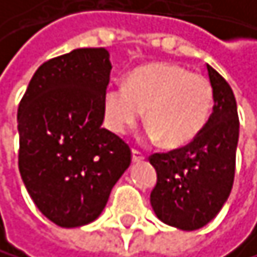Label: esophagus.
Returning <instances> with one entry per match:
<instances>
[{"mask_svg": "<svg viewBox=\"0 0 257 257\" xmlns=\"http://www.w3.org/2000/svg\"><path fill=\"white\" fill-rule=\"evenodd\" d=\"M144 160V155L141 154V152H138V151H133L132 152V162L133 163H140V162H143Z\"/></svg>", "mask_w": 257, "mask_h": 257, "instance_id": "34e87169", "label": "esophagus"}]
</instances>
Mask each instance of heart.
Wrapping results in <instances>:
<instances>
[{
	"label": "heart",
	"mask_w": 257,
	"mask_h": 257,
	"mask_svg": "<svg viewBox=\"0 0 257 257\" xmlns=\"http://www.w3.org/2000/svg\"><path fill=\"white\" fill-rule=\"evenodd\" d=\"M213 106L210 81L176 64L157 62L137 69L125 84H111L103 97L108 128L116 135L135 127L144 116L146 135L166 148H184L206 127Z\"/></svg>",
	"instance_id": "obj_1"
}]
</instances>
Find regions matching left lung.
<instances>
[{
    "instance_id": "1",
    "label": "left lung",
    "mask_w": 257,
    "mask_h": 257,
    "mask_svg": "<svg viewBox=\"0 0 257 257\" xmlns=\"http://www.w3.org/2000/svg\"><path fill=\"white\" fill-rule=\"evenodd\" d=\"M213 109L206 127L185 148L154 154L157 185L151 206L157 218L182 231L210 223L228 201L234 184L238 143L237 103L231 86L207 66Z\"/></svg>"
}]
</instances>
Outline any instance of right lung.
Instances as JSON below:
<instances>
[{
    "label": "right lung",
    "mask_w": 257,
    "mask_h": 257,
    "mask_svg": "<svg viewBox=\"0 0 257 257\" xmlns=\"http://www.w3.org/2000/svg\"><path fill=\"white\" fill-rule=\"evenodd\" d=\"M111 62L77 48L40 66L19 106V168L37 209L61 228L98 218L130 166V149L103 128Z\"/></svg>",
    "instance_id": "1"
}]
</instances>
